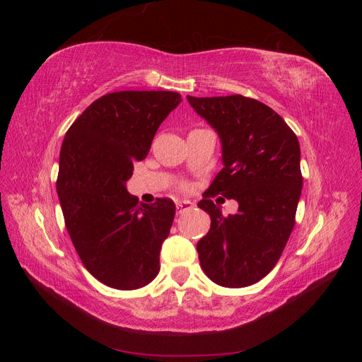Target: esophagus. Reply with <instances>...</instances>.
I'll use <instances>...</instances> for the list:
<instances>
[{"mask_svg":"<svg viewBox=\"0 0 362 362\" xmlns=\"http://www.w3.org/2000/svg\"><path fill=\"white\" fill-rule=\"evenodd\" d=\"M193 206H194V204H193L192 201H187V199L178 201V202H177V210H178V213H180V214H181V213H184V211H189V210H192Z\"/></svg>","mask_w":362,"mask_h":362,"instance_id":"1","label":"esophagus"}]
</instances>
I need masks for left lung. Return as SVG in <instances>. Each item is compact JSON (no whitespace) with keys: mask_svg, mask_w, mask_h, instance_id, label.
Returning <instances> with one entry per match:
<instances>
[{"mask_svg":"<svg viewBox=\"0 0 362 362\" xmlns=\"http://www.w3.org/2000/svg\"><path fill=\"white\" fill-rule=\"evenodd\" d=\"M214 128L223 169L198 206L211 217L198 246L201 267L228 288L247 287L275 267L294 226L302 192L299 140L276 112L242 95L187 96ZM221 192L239 210L225 218L209 199Z\"/></svg>","mask_w":362,"mask_h":362,"instance_id":"8db88e82","label":"left lung"}]
</instances>
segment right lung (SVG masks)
<instances>
[{"mask_svg":"<svg viewBox=\"0 0 362 362\" xmlns=\"http://www.w3.org/2000/svg\"><path fill=\"white\" fill-rule=\"evenodd\" d=\"M181 101L168 90L107 93L64 134L57 178L64 223L84 267L112 288L145 287L160 272L175 204L163 198L139 204L127 181Z\"/></svg>","mask_w":362,"mask_h":362,"instance_id":"add662e5","label":"right lung"}]
</instances>
